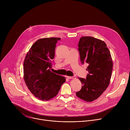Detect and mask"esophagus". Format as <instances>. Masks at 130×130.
<instances>
[{"instance_id": "34e87169", "label": "esophagus", "mask_w": 130, "mask_h": 130, "mask_svg": "<svg viewBox=\"0 0 130 130\" xmlns=\"http://www.w3.org/2000/svg\"><path fill=\"white\" fill-rule=\"evenodd\" d=\"M67 78L69 79H75L76 77L75 76H72V77H69V76H67Z\"/></svg>"}]
</instances>
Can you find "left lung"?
I'll list each match as a JSON object with an SVG mask.
<instances>
[{"label": "left lung", "instance_id": "left-lung-1", "mask_svg": "<svg viewBox=\"0 0 130 130\" xmlns=\"http://www.w3.org/2000/svg\"><path fill=\"white\" fill-rule=\"evenodd\" d=\"M78 47L81 63L88 64V73L86 79L79 78L82 87L76 95L91 102L98 98L108 87L113 70L112 59L106 44L93 37H82Z\"/></svg>", "mask_w": 130, "mask_h": 130}]
</instances>
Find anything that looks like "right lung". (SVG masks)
Here are the masks:
<instances>
[{"instance_id":"add662e5","label":"right lung","mask_w":130,"mask_h":130,"mask_svg":"<svg viewBox=\"0 0 130 130\" xmlns=\"http://www.w3.org/2000/svg\"><path fill=\"white\" fill-rule=\"evenodd\" d=\"M58 38L36 41L27 53L24 63V78L29 89L36 98L48 100L56 96L65 82L63 76L50 71Z\"/></svg>"}]
</instances>
